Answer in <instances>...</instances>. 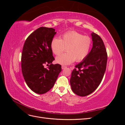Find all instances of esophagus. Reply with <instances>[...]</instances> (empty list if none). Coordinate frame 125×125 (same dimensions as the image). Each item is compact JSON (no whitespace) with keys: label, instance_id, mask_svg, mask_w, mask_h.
Masks as SVG:
<instances>
[{"label":"esophagus","instance_id":"34e87169","mask_svg":"<svg viewBox=\"0 0 125 125\" xmlns=\"http://www.w3.org/2000/svg\"><path fill=\"white\" fill-rule=\"evenodd\" d=\"M67 68V67L66 66H62V69H66Z\"/></svg>","mask_w":125,"mask_h":125}]
</instances>
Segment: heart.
<instances>
[{"mask_svg": "<svg viewBox=\"0 0 125 125\" xmlns=\"http://www.w3.org/2000/svg\"><path fill=\"white\" fill-rule=\"evenodd\" d=\"M92 40L89 36H84L75 31H70L63 34L61 39L54 37L51 43L53 53L60 55L65 51L66 53L56 58V62L61 65H69L74 61L80 62L88 56L92 46Z\"/></svg>", "mask_w": 125, "mask_h": 125, "instance_id": "obj_1", "label": "heart"}]
</instances>
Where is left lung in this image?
Instances as JSON below:
<instances>
[{"label": "left lung", "instance_id": "obj_1", "mask_svg": "<svg viewBox=\"0 0 125 125\" xmlns=\"http://www.w3.org/2000/svg\"><path fill=\"white\" fill-rule=\"evenodd\" d=\"M93 46L88 56L75 66L70 83L73 91L80 96L93 92L103 79L106 68L107 54L99 35L91 33Z\"/></svg>", "mask_w": 125, "mask_h": 125}]
</instances>
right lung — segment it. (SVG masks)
I'll list each match as a JSON object with an SVG mask.
<instances>
[{
  "instance_id": "right-lung-1",
  "label": "right lung",
  "mask_w": 125,
  "mask_h": 125,
  "mask_svg": "<svg viewBox=\"0 0 125 125\" xmlns=\"http://www.w3.org/2000/svg\"><path fill=\"white\" fill-rule=\"evenodd\" d=\"M56 34L53 28L40 27L25 41L21 56L22 73L29 88L37 94H44L53 87L62 71L59 64L53 65L51 43ZM45 64H50L48 69Z\"/></svg>"
}]
</instances>
